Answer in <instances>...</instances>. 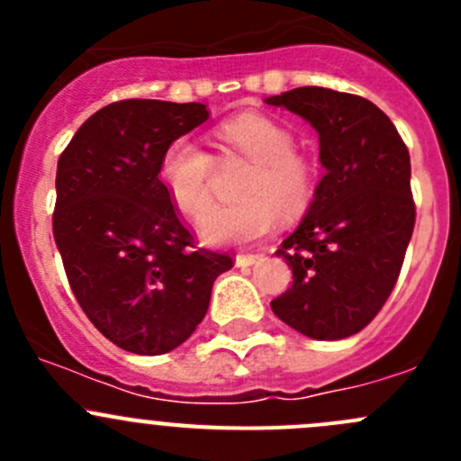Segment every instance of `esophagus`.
I'll use <instances>...</instances> for the list:
<instances>
[{
    "label": "esophagus",
    "mask_w": 461,
    "mask_h": 461,
    "mask_svg": "<svg viewBox=\"0 0 461 461\" xmlns=\"http://www.w3.org/2000/svg\"><path fill=\"white\" fill-rule=\"evenodd\" d=\"M258 260V254H239L236 257V265L239 267H248V265H254Z\"/></svg>",
    "instance_id": "34e87169"
}]
</instances>
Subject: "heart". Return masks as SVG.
Masks as SVG:
<instances>
[{
  "label": "heart",
  "mask_w": 461,
  "mask_h": 461,
  "mask_svg": "<svg viewBox=\"0 0 461 461\" xmlns=\"http://www.w3.org/2000/svg\"><path fill=\"white\" fill-rule=\"evenodd\" d=\"M222 153L248 158L252 171L240 187L243 201L213 207L201 222V236L212 245H249L276 225L278 212L296 216L317 194V162L296 151V138L285 124L263 113L227 120L216 131ZM160 183L169 201L189 218H201L212 204L213 160L192 138H176L162 151Z\"/></svg>",
  "instance_id": "obj_1"
}]
</instances>
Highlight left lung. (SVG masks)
<instances>
[{"label": "left lung", "instance_id": "obj_1", "mask_svg": "<svg viewBox=\"0 0 461 461\" xmlns=\"http://www.w3.org/2000/svg\"><path fill=\"white\" fill-rule=\"evenodd\" d=\"M267 104L317 129L325 167L308 213L276 249L294 281L272 310L305 337L346 339L376 317L402 272L415 230L408 147L361 95L301 86Z\"/></svg>", "mask_w": 461, "mask_h": 461}]
</instances>
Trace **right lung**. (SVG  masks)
<instances>
[{"label":"right lung","mask_w":461,"mask_h":461,"mask_svg":"<svg viewBox=\"0 0 461 461\" xmlns=\"http://www.w3.org/2000/svg\"><path fill=\"white\" fill-rule=\"evenodd\" d=\"M209 118L201 102L120 100L82 124L58 160L53 236L68 285L109 341L165 355L207 314L231 254L198 248L160 183L162 151Z\"/></svg>","instance_id":"obj_1"}]
</instances>
